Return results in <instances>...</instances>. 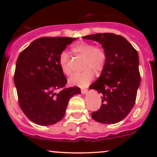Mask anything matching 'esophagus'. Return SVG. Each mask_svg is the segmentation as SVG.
Returning a JSON list of instances; mask_svg holds the SVG:
<instances>
[{"label":"esophagus","mask_w":157,"mask_h":157,"mask_svg":"<svg viewBox=\"0 0 157 157\" xmlns=\"http://www.w3.org/2000/svg\"><path fill=\"white\" fill-rule=\"evenodd\" d=\"M87 92H88V89H84V88L81 89V93H82V94H87Z\"/></svg>","instance_id":"obj_1"}]
</instances>
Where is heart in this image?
Segmentation results:
<instances>
[{
  "label": "heart",
  "mask_w": 157,
  "mask_h": 157,
  "mask_svg": "<svg viewBox=\"0 0 157 157\" xmlns=\"http://www.w3.org/2000/svg\"><path fill=\"white\" fill-rule=\"evenodd\" d=\"M71 51L76 55L84 57L83 68L85 70L80 73H76L68 80V82L73 86L84 87L92 80L94 76V70L96 72L102 71L106 62V53L101 47L94 46L91 43L81 41L77 43L71 48ZM59 64L61 70L65 75L71 74L69 66V57L66 52H62L59 57Z\"/></svg>",
  "instance_id": "obj_1"
}]
</instances>
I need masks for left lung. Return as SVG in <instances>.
Returning a JSON list of instances; mask_svg holds the SVG:
<instances>
[{"label": "left lung", "mask_w": 157, "mask_h": 157, "mask_svg": "<svg viewBox=\"0 0 157 157\" xmlns=\"http://www.w3.org/2000/svg\"><path fill=\"white\" fill-rule=\"evenodd\" d=\"M82 38L99 42L106 53L100 76L89 87L102 94L101 107L91 117L100 123L120 122L134 107L140 86L137 52L125 37L115 34H95Z\"/></svg>", "instance_id": "left-lung-1"}]
</instances>
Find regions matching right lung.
<instances>
[{
	"instance_id": "obj_1",
	"label": "right lung",
	"mask_w": 157,
	"mask_h": 157,
	"mask_svg": "<svg viewBox=\"0 0 157 157\" xmlns=\"http://www.w3.org/2000/svg\"><path fill=\"white\" fill-rule=\"evenodd\" d=\"M76 38L40 37L20 53L14 82L19 105L34 123L51 125L63 118L70 98L81 93L77 86L64 88L67 80L59 57ZM58 89L60 93H56Z\"/></svg>"
}]
</instances>
